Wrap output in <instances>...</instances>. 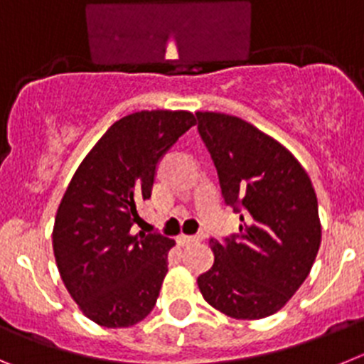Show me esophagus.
Returning a JSON list of instances; mask_svg holds the SVG:
<instances>
[{
    "mask_svg": "<svg viewBox=\"0 0 364 364\" xmlns=\"http://www.w3.org/2000/svg\"><path fill=\"white\" fill-rule=\"evenodd\" d=\"M201 235H186V234H181L178 237V241L181 245H190V243H196V241H201Z\"/></svg>",
    "mask_w": 364,
    "mask_h": 364,
    "instance_id": "esophagus-1",
    "label": "esophagus"
}]
</instances>
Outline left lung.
<instances>
[{
	"label": "left lung",
	"mask_w": 364,
	"mask_h": 364,
	"mask_svg": "<svg viewBox=\"0 0 364 364\" xmlns=\"http://www.w3.org/2000/svg\"><path fill=\"white\" fill-rule=\"evenodd\" d=\"M196 116L225 203L241 214L237 234L210 241L214 264L198 277L199 290L234 319H263L283 309L316 261V192L301 163L274 137L228 114Z\"/></svg>",
	"instance_id": "obj_1"
}]
</instances>
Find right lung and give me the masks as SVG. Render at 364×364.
Instances as JSON below:
<instances>
[{"instance_id":"1","label":"right lung","mask_w":364,"mask_h":364,"mask_svg":"<svg viewBox=\"0 0 364 364\" xmlns=\"http://www.w3.org/2000/svg\"><path fill=\"white\" fill-rule=\"evenodd\" d=\"M192 125L186 110H141L116 121L77 166L52 232L61 279L81 312L107 328L145 319L168 272L174 239L137 232L158 163Z\"/></svg>"}]
</instances>
